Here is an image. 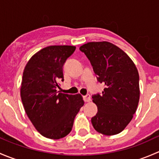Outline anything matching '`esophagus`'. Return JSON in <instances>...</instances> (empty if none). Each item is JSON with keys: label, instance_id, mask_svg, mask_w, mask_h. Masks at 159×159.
<instances>
[{"label": "esophagus", "instance_id": "34e87169", "mask_svg": "<svg viewBox=\"0 0 159 159\" xmlns=\"http://www.w3.org/2000/svg\"><path fill=\"white\" fill-rule=\"evenodd\" d=\"M83 99L85 102H89L91 101V95L90 94H86V95L83 96Z\"/></svg>", "mask_w": 159, "mask_h": 159}]
</instances>
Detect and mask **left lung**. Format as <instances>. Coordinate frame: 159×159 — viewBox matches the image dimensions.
<instances>
[{
    "label": "left lung",
    "mask_w": 159,
    "mask_h": 159,
    "mask_svg": "<svg viewBox=\"0 0 159 159\" xmlns=\"http://www.w3.org/2000/svg\"><path fill=\"white\" fill-rule=\"evenodd\" d=\"M80 51L91 62L98 81L105 86L102 94L92 95L98 107L91 118L93 127L105 135L118 134L131 121L139 105L137 68L126 53L107 41L87 43Z\"/></svg>",
    "instance_id": "left-lung-1"
}]
</instances>
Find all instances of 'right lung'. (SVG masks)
<instances>
[{"instance_id": "obj_1", "label": "right lung", "mask_w": 159, "mask_h": 159, "mask_svg": "<svg viewBox=\"0 0 159 159\" xmlns=\"http://www.w3.org/2000/svg\"><path fill=\"white\" fill-rule=\"evenodd\" d=\"M75 46H49L28 61L22 77L20 97L25 112L44 137L60 139L71 131L74 120L84 105L81 94L60 93L63 66Z\"/></svg>"}]
</instances>
